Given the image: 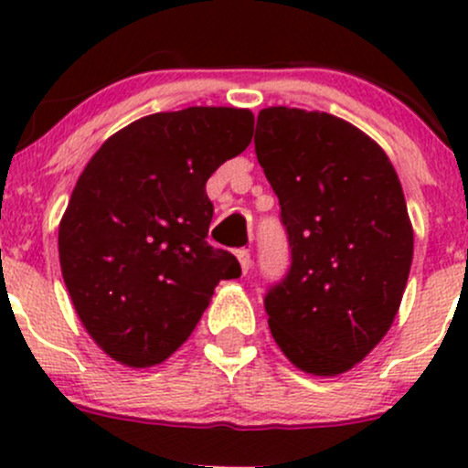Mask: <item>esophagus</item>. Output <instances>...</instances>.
I'll list each match as a JSON object with an SVG mask.
<instances>
[{"label": "esophagus", "mask_w": 468, "mask_h": 468, "mask_svg": "<svg viewBox=\"0 0 468 468\" xmlns=\"http://www.w3.org/2000/svg\"><path fill=\"white\" fill-rule=\"evenodd\" d=\"M235 255H238V260H239V266H241V272H249V268H250V250H246V249H239L238 252H235Z\"/></svg>", "instance_id": "obj_1"}]
</instances>
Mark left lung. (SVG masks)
<instances>
[{"label":"left lung","mask_w":468,"mask_h":468,"mask_svg":"<svg viewBox=\"0 0 468 468\" xmlns=\"http://www.w3.org/2000/svg\"><path fill=\"white\" fill-rule=\"evenodd\" d=\"M255 154L292 260L264 299L272 338L303 372H347L388 335L410 277L413 229L394 165L352 122L282 105L257 116Z\"/></svg>","instance_id":"obj_1"}]
</instances>
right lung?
Masks as SVG:
<instances>
[{"mask_svg": "<svg viewBox=\"0 0 468 468\" xmlns=\"http://www.w3.org/2000/svg\"><path fill=\"white\" fill-rule=\"evenodd\" d=\"M255 116L186 107L133 121L101 144L58 224L63 282L96 346L130 367L169 358L222 279L241 275L208 246L207 180L244 152Z\"/></svg>", "mask_w": 468, "mask_h": 468, "instance_id": "obj_1", "label": "right lung"}]
</instances>
